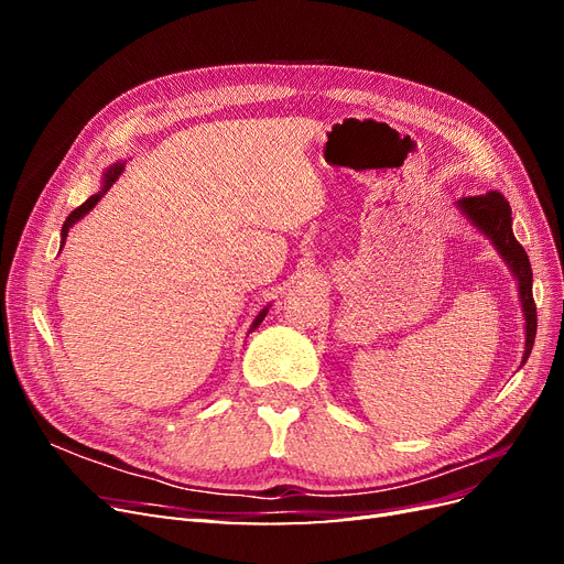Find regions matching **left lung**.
<instances>
[{"label": "left lung", "mask_w": 564, "mask_h": 564, "mask_svg": "<svg viewBox=\"0 0 564 564\" xmlns=\"http://www.w3.org/2000/svg\"><path fill=\"white\" fill-rule=\"evenodd\" d=\"M456 207L477 230L487 237V240L494 245V249H497L501 259L506 261L508 270L513 272V278L518 282L522 315H524L522 362H527V357H529V352H532V346H534V336H536V305H534V296H532V265H529V256L513 235L510 204L506 202V197L501 193L489 191L485 195L460 197L456 202Z\"/></svg>", "instance_id": "left-lung-1"}]
</instances>
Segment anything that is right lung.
Listing matches in <instances>:
<instances>
[{
  "label": "right lung",
  "mask_w": 564,
  "mask_h": 564,
  "mask_svg": "<svg viewBox=\"0 0 564 564\" xmlns=\"http://www.w3.org/2000/svg\"><path fill=\"white\" fill-rule=\"evenodd\" d=\"M124 172V162H115L112 166H108L106 169V174H104V183H100V191L96 193V195H91L87 202H84L82 204V207H77L70 216H67L65 218V224H63V230H61V247L65 245V237H67V230H70L75 224H77V220L79 218H84V216H87L94 207H96V204L100 202V197H104L108 191H110V187H112V183L119 178V174H122ZM268 315V308H263L259 315H256V319L251 322V327H249V334L256 329V327H259V324L263 322V317Z\"/></svg>",
  "instance_id": "obj_1"
}]
</instances>
